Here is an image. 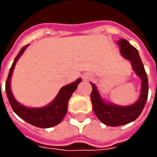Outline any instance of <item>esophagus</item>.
Listing matches in <instances>:
<instances>
[{
    "label": "esophagus",
    "instance_id": "obj_1",
    "mask_svg": "<svg viewBox=\"0 0 157 157\" xmlns=\"http://www.w3.org/2000/svg\"><path fill=\"white\" fill-rule=\"evenodd\" d=\"M90 78V75H88V74H86L85 75H83V79L84 80H87V79Z\"/></svg>",
    "mask_w": 157,
    "mask_h": 157
}]
</instances>
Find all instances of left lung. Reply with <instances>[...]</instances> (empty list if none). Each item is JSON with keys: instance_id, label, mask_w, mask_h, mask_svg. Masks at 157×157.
I'll return each mask as SVG.
<instances>
[{"instance_id": "1", "label": "left lung", "mask_w": 157, "mask_h": 157, "mask_svg": "<svg viewBox=\"0 0 157 157\" xmlns=\"http://www.w3.org/2000/svg\"><path fill=\"white\" fill-rule=\"evenodd\" d=\"M117 44L120 48V54L124 58L131 63L132 68L135 74L141 79L140 95L136 102L129 106H118L105 102L93 83H91L92 91L91 93L92 109L97 118L108 126H120L135 121L143 111L148 98V79L147 75L136 48L126 39H119Z\"/></svg>"}]
</instances>
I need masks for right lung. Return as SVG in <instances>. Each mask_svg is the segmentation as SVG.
Wrapping results in <instances>:
<instances>
[{
  "label": "right lung",
  "instance_id": "add662e5",
  "mask_svg": "<svg viewBox=\"0 0 157 157\" xmlns=\"http://www.w3.org/2000/svg\"><path fill=\"white\" fill-rule=\"evenodd\" d=\"M29 44L22 47L18 55L14 59L10 71H9L7 80L6 82V92L11 104L12 110L15 113L23 120L28 122L30 124L39 127V128H50L59 124L66 114L68 109V102L72 93L77 88V86L82 82V79H77L75 82H72L69 85L63 86L53 101L48 105L43 108H28L20 102H18L12 95L11 90V78L12 72L15 68V65L18 59L25 51Z\"/></svg>",
  "mask_w": 157,
  "mask_h": 157
}]
</instances>
